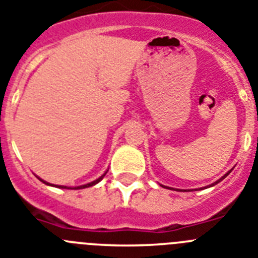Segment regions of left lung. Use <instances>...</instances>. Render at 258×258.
<instances>
[{
    "mask_svg": "<svg viewBox=\"0 0 258 258\" xmlns=\"http://www.w3.org/2000/svg\"><path fill=\"white\" fill-rule=\"evenodd\" d=\"M231 171H233V168H231V169H230V171H229V172H226V173H225V175H224V176H222V177H221V178H219V180L216 181V182H213V184H212V185H210V186H213V185H216V184H219L220 181H222V180H224V178H225V177H226V176H227V175H229V173H230V172H231ZM162 186H163V185H162ZM163 187H164V186H163ZM206 187H208V186H206Z\"/></svg>",
    "mask_w": 258,
    "mask_h": 258,
    "instance_id": "obj_1",
    "label": "left lung"
}]
</instances>
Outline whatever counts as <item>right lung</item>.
Segmentation results:
<instances>
[{
	"label": "right lung",
	"instance_id": "obj_1",
	"mask_svg": "<svg viewBox=\"0 0 258 258\" xmlns=\"http://www.w3.org/2000/svg\"><path fill=\"white\" fill-rule=\"evenodd\" d=\"M106 172H108V171H106ZM106 172L105 173H103V175L100 176V177L99 178H96V180L95 181H91V182H89V184H86V185H81V186H76V187H68V186H64V185H54V184H50V182H47V181H45V180H42V178H39L38 176H37V177L39 178V180L42 181L43 184H46V185H50V186H55V187H61V189H85V187H90V186H94V185H96L97 182H100L101 180H103L104 178V176L106 175Z\"/></svg>",
	"mask_w": 258,
	"mask_h": 258
}]
</instances>
